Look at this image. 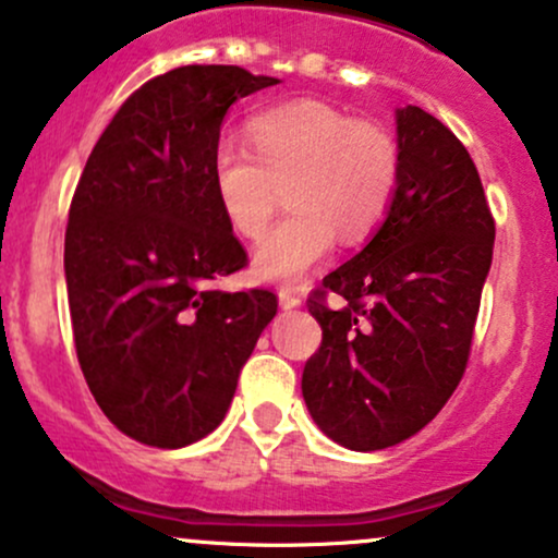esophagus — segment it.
<instances>
[{
	"label": "esophagus",
	"mask_w": 558,
	"mask_h": 558,
	"mask_svg": "<svg viewBox=\"0 0 558 558\" xmlns=\"http://www.w3.org/2000/svg\"><path fill=\"white\" fill-rule=\"evenodd\" d=\"M278 302H280V307H283V310H293V307H299V304H302V296H299V293L293 289H280Z\"/></svg>",
	"instance_id": "esophagus-1"
}]
</instances>
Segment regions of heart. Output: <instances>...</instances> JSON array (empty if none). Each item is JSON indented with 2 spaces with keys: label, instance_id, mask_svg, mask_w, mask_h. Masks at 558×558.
Here are the masks:
<instances>
[{
  "label": "heart",
  "instance_id": "b5f03b06",
  "mask_svg": "<svg viewBox=\"0 0 558 558\" xmlns=\"http://www.w3.org/2000/svg\"><path fill=\"white\" fill-rule=\"evenodd\" d=\"M250 148L222 137L211 185L230 228L262 235L280 198L291 209L254 251L259 278L293 283L330 254L336 232L360 241L387 217L400 185V145L387 126L320 100H293L251 119Z\"/></svg>",
  "mask_w": 558,
  "mask_h": 558
}]
</instances>
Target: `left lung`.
<instances>
[{
  "label": "left lung",
  "mask_w": 558,
  "mask_h": 558,
  "mask_svg": "<svg viewBox=\"0 0 558 558\" xmlns=\"http://www.w3.org/2000/svg\"><path fill=\"white\" fill-rule=\"evenodd\" d=\"M400 185L360 254L326 275L307 307L323 328L302 373L315 424L349 450H384L421 432L461 384L495 219L480 171L448 126L397 110ZM342 296L327 307L325 293Z\"/></svg>",
  "instance_id": "1"
}]
</instances>
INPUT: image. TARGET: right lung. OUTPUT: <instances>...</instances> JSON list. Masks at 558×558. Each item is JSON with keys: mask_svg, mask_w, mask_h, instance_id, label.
Here are the masks:
<instances>
[{"mask_svg": "<svg viewBox=\"0 0 558 558\" xmlns=\"http://www.w3.org/2000/svg\"><path fill=\"white\" fill-rule=\"evenodd\" d=\"M272 84L238 65L150 78L78 177L65 228L76 357L110 424L150 448H185L222 424L278 312L267 289H214L248 265L214 195V145L232 102Z\"/></svg>", "mask_w": 558, "mask_h": 558, "instance_id": "add662e5", "label": "right lung"}]
</instances>
